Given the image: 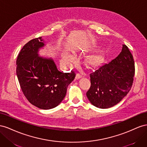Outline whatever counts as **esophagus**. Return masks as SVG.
<instances>
[{
	"label": "esophagus",
	"instance_id": "1",
	"mask_svg": "<svg viewBox=\"0 0 147 147\" xmlns=\"http://www.w3.org/2000/svg\"><path fill=\"white\" fill-rule=\"evenodd\" d=\"M82 77V74H80V73H77L76 76V79H79L81 78Z\"/></svg>",
	"mask_w": 147,
	"mask_h": 147
}]
</instances>
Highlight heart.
Returning a JSON list of instances; mask_svg holds the SVG:
<instances>
[{
  "label": "heart",
  "instance_id": "obj_1",
  "mask_svg": "<svg viewBox=\"0 0 147 147\" xmlns=\"http://www.w3.org/2000/svg\"><path fill=\"white\" fill-rule=\"evenodd\" d=\"M63 60L65 63H69L73 60V57L69 53H65L63 56Z\"/></svg>",
  "mask_w": 147,
  "mask_h": 147
}]
</instances>
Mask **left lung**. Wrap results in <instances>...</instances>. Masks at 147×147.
I'll use <instances>...</instances> for the list:
<instances>
[{"label":"left lung","mask_w":147,"mask_h":147,"mask_svg":"<svg viewBox=\"0 0 147 147\" xmlns=\"http://www.w3.org/2000/svg\"><path fill=\"white\" fill-rule=\"evenodd\" d=\"M134 74L133 56L124 44L118 57L108 63L98 66L90 74L91 85L86 93L88 99L99 108L115 106L131 90Z\"/></svg>","instance_id":"left-lung-1"}]
</instances>
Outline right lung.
<instances>
[{
  "instance_id": "1",
  "label": "right lung",
  "mask_w": 147,
  "mask_h": 147,
  "mask_svg": "<svg viewBox=\"0 0 147 147\" xmlns=\"http://www.w3.org/2000/svg\"><path fill=\"white\" fill-rule=\"evenodd\" d=\"M44 45L40 37L23 46L16 60V75L28 101L37 108L49 110L63 100L76 74L60 72L51 58L39 57V50Z\"/></svg>"
}]
</instances>
